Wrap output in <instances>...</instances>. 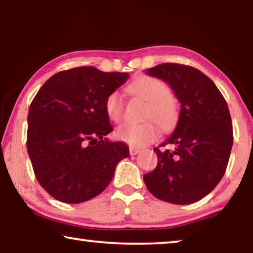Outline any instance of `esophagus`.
<instances>
[{
  "label": "esophagus",
  "instance_id": "obj_1",
  "mask_svg": "<svg viewBox=\"0 0 253 253\" xmlns=\"http://www.w3.org/2000/svg\"><path fill=\"white\" fill-rule=\"evenodd\" d=\"M140 152V148L138 147H134V146H130L129 147V154L130 155H136V154H138Z\"/></svg>",
  "mask_w": 253,
  "mask_h": 253
}]
</instances>
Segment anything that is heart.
I'll return each mask as SVG.
<instances>
[{"label": "heart", "instance_id": "b5f03b06", "mask_svg": "<svg viewBox=\"0 0 253 253\" xmlns=\"http://www.w3.org/2000/svg\"><path fill=\"white\" fill-rule=\"evenodd\" d=\"M128 90L131 95L148 102L144 117L149 121L139 124H123L117 128L118 138L134 146H144L157 137V122L163 130H169L174 127L178 119V107L170 96V88L168 84L154 77L144 76L130 84ZM105 110L107 116L113 122L119 123L122 121L125 106L118 91H113L107 96Z\"/></svg>", "mask_w": 253, "mask_h": 253}]
</instances>
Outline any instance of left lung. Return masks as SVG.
Here are the masks:
<instances>
[{
    "label": "left lung",
    "mask_w": 253,
    "mask_h": 253,
    "mask_svg": "<svg viewBox=\"0 0 253 253\" xmlns=\"http://www.w3.org/2000/svg\"><path fill=\"white\" fill-rule=\"evenodd\" d=\"M147 75L170 85L181 111L173 134L154 148L157 166L144 175V182L165 202L194 203L219 184L228 166L233 144L228 104L213 81L196 68L161 63L147 69Z\"/></svg>",
    "instance_id": "8db88e82"
}]
</instances>
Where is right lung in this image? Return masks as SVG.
I'll use <instances>...</instances> for the list:
<instances>
[{
    "label": "right lung",
    "mask_w": 253,
    "mask_h": 253,
    "mask_svg": "<svg viewBox=\"0 0 253 253\" xmlns=\"http://www.w3.org/2000/svg\"><path fill=\"white\" fill-rule=\"evenodd\" d=\"M129 74L95 67L60 71L45 81L30 105L27 148L40 185L55 200L77 204L108 186L127 145L109 142L105 110L110 92Z\"/></svg>",
    "instance_id": "1"
}]
</instances>
